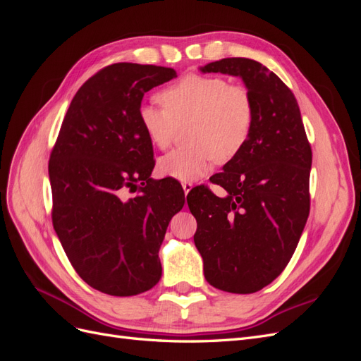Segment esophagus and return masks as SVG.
I'll return each mask as SVG.
<instances>
[{"mask_svg":"<svg viewBox=\"0 0 361 361\" xmlns=\"http://www.w3.org/2000/svg\"><path fill=\"white\" fill-rule=\"evenodd\" d=\"M182 188H183L185 194H188L192 190V183L191 182H182Z\"/></svg>","mask_w":361,"mask_h":361,"instance_id":"obj_1","label":"esophagus"}]
</instances>
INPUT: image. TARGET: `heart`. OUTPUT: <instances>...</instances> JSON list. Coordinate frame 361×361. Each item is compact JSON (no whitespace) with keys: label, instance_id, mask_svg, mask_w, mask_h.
<instances>
[{"label":"heart","instance_id":"heart-1","mask_svg":"<svg viewBox=\"0 0 361 361\" xmlns=\"http://www.w3.org/2000/svg\"><path fill=\"white\" fill-rule=\"evenodd\" d=\"M162 106L143 104L140 125L159 149H167L179 126L187 125L190 146L174 149L158 162L166 178L197 180L214 161L227 162L244 149L256 118L250 90L218 75H185L158 94Z\"/></svg>","mask_w":361,"mask_h":361}]
</instances>
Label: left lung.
<instances>
[{
    "label": "left lung",
    "mask_w": 361,
    "mask_h": 361,
    "mask_svg": "<svg viewBox=\"0 0 361 361\" xmlns=\"http://www.w3.org/2000/svg\"><path fill=\"white\" fill-rule=\"evenodd\" d=\"M243 78L256 118L244 149L215 174L226 197L197 187L188 199L194 243L209 285L253 293L286 268L310 211L312 147L289 87L259 61L232 57L200 68Z\"/></svg>",
    "instance_id": "8db88e82"
}]
</instances>
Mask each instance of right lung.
I'll list each match as a JSON object with an SVG mask.
<instances>
[{"label": "right lung", "mask_w": 361, "mask_h": 361, "mask_svg": "<svg viewBox=\"0 0 361 361\" xmlns=\"http://www.w3.org/2000/svg\"><path fill=\"white\" fill-rule=\"evenodd\" d=\"M176 76L154 64L101 69L73 96L51 152L52 224L64 253L87 285L114 297L159 281L158 251L185 203L173 180L150 178L154 147L138 118L145 93ZM126 190L139 194L125 200Z\"/></svg>", "instance_id": "right-lung-1"}]
</instances>
